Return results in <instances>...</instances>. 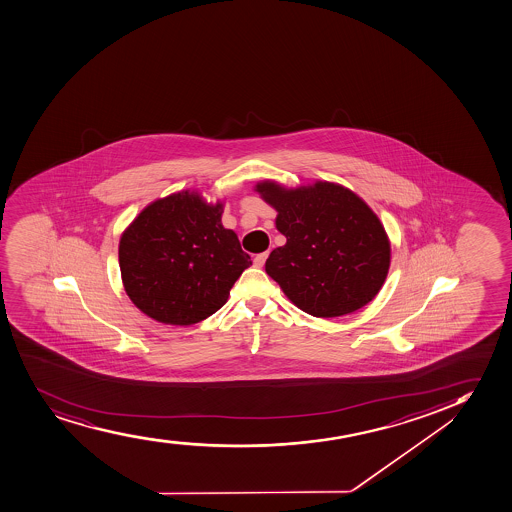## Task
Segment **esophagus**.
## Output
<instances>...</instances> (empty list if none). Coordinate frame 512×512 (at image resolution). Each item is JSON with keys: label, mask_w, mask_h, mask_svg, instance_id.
I'll return each mask as SVG.
<instances>
[{"label": "esophagus", "mask_w": 512, "mask_h": 512, "mask_svg": "<svg viewBox=\"0 0 512 512\" xmlns=\"http://www.w3.org/2000/svg\"><path fill=\"white\" fill-rule=\"evenodd\" d=\"M269 257V252L259 253V255H255V259H253V264L255 267H264L265 260Z\"/></svg>", "instance_id": "1"}]
</instances>
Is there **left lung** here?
Instances as JSON below:
<instances>
[{
	"label": "left lung",
	"mask_w": 512,
	"mask_h": 512,
	"mask_svg": "<svg viewBox=\"0 0 512 512\" xmlns=\"http://www.w3.org/2000/svg\"><path fill=\"white\" fill-rule=\"evenodd\" d=\"M257 190L288 240L270 252L265 270L294 305L322 318L368 305L390 269L388 236L368 204L330 182L299 189L262 182Z\"/></svg>",
	"instance_id": "8db88e82"
}]
</instances>
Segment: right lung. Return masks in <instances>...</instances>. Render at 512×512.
I'll list each match as a JSON object with an SVG mask.
<instances>
[{"label": "right lung", "mask_w": 512, "mask_h": 512, "mask_svg": "<svg viewBox=\"0 0 512 512\" xmlns=\"http://www.w3.org/2000/svg\"><path fill=\"white\" fill-rule=\"evenodd\" d=\"M223 204L178 192L143 209L124 231L119 265L127 296L153 320L192 325L228 301L252 265L235 231L221 224Z\"/></svg>", "instance_id": "obj_1"}]
</instances>
